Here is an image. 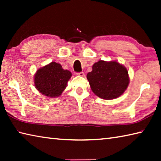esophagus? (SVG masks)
Instances as JSON below:
<instances>
[{
  "label": "esophagus",
  "mask_w": 161,
  "mask_h": 161,
  "mask_svg": "<svg viewBox=\"0 0 161 161\" xmlns=\"http://www.w3.org/2000/svg\"><path fill=\"white\" fill-rule=\"evenodd\" d=\"M77 75H78V76H80V77H84V73L83 72H78V73H77Z\"/></svg>",
  "instance_id": "esophagus-1"
}]
</instances>
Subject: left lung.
Returning <instances> with one entry per match:
<instances>
[{
	"instance_id": "1",
	"label": "left lung",
	"mask_w": 161,
	"mask_h": 161,
	"mask_svg": "<svg viewBox=\"0 0 161 161\" xmlns=\"http://www.w3.org/2000/svg\"><path fill=\"white\" fill-rule=\"evenodd\" d=\"M92 91L99 98L114 99L124 93L129 84L128 70L118 62L99 60L86 75Z\"/></svg>"
}]
</instances>
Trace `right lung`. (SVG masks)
<instances>
[{"label":"right lung","mask_w":161,"mask_h":161,"mask_svg":"<svg viewBox=\"0 0 161 161\" xmlns=\"http://www.w3.org/2000/svg\"><path fill=\"white\" fill-rule=\"evenodd\" d=\"M72 77L69 70L62 69L55 62L40 68L34 77L35 88L46 97L54 98L60 96Z\"/></svg>","instance_id":"add662e5"}]
</instances>
